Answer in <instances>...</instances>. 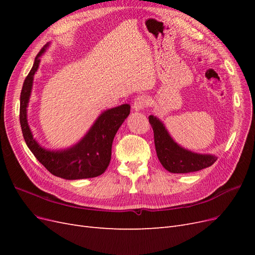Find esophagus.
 Listing matches in <instances>:
<instances>
[{
  "mask_svg": "<svg viewBox=\"0 0 255 255\" xmlns=\"http://www.w3.org/2000/svg\"><path fill=\"white\" fill-rule=\"evenodd\" d=\"M149 105V100L144 96H139L135 99L134 104H133V110L135 112H139L144 110L146 106Z\"/></svg>",
  "mask_w": 255,
  "mask_h": 255,
  "instance_id": "1",
  "label": "esophagus"
}]
</instances>
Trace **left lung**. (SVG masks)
Segmentation results:
<instances>
[{"instance_id": "left-lung-1", "label": "left lung", "mask_w": 255, "mask_h": 255, "mask_svg": "<svg viewBox=\"0 0 255 255\" xmlns=\"http://www.w3.org/2000/svg\"><path fill=\"white\" fill-rule=\"evenodd\" d=\"M149 122L153 128L154 143L157 157L163 167L171 173H189L212 166L217 156L189 151L175 142L165 125L156 116L150 115Z\"/></svg>"}]
</instances>
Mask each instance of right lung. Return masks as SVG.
<instances>
[{"label":"right lung","instance_id":"1","mask_svg":"<svg viewBox=\"0 0 255 255\" xmlns=\"http://www.w3.org/2000/svg\"><path fill=\"white\" fill-rule=\"evenodd\" d=\"M49 48V43L38 53L33 68L23 83L20 96V125L23 137L35 157L48 170L65 180L89 179L101 175L110 165L112 145L116 133L129 115V104H121L106 110L75 144L67 149H45L38 142L27 121V107L32 95L34 75L40 65V56Z\"/></svg>","mask_w":255,"mask_h":255}]
</instances>
